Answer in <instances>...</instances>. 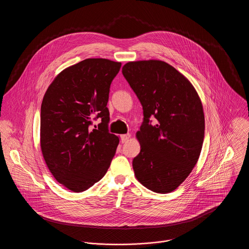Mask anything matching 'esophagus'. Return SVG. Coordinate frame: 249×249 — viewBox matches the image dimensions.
I'll return each mask as SVG.
<instances>
[{"label":"esophagus","instance_id":"obj_1","mask_svg":"<svg viewBox=\"0 0 249 249\" xmlns=\"http://www.w3.org/2000/svg\"><path fill=\"white\" fill-rule=\"evenodd\" d=\"M129 138H130V134L129 133L124 134V135L121 136V141H122V142H126L129 140Z\"/></svg>","mask_w":249,"mask_h":249}]
</instances>
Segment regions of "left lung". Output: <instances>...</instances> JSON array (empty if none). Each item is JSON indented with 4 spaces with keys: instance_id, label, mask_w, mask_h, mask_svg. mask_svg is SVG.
<instances>
[{
    "instance_id": "left-lung-1",
    "label": "left lung",
    "mask_w": 249,
    "mask_h": 249,
    "mask_svg": "<svg viewBox=\"0 0 249 249\" xmlns=\"http://www.w3.org/2000/svg\"><path fill=\"white\" fill-rule=\"evenodd\" d=\"M122 72L142 107L136 134L141 150L132 162L136 178L152 192H173L201 151L205 121L200 99L190 81L164 61L128 62Z\"/></svg>"
}]
</instances>
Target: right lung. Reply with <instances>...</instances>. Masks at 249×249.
<instances>
[{"label": "right lung", "instance_id": "add662e5", "mask_svg": "<svg viewBox=\"0 0 249 249\" xmlns=\"http://www.w3.org/2000/svg\"><path fill=\"white\" fill-rule=\"evenodd\" d=\"M122 63L88 58L61 71L41 105L40 141L45 162L60 184L83 192L107 174L119 138L109 132L110 85ZM101 120L98 126L94 120Z\"/></svg>", "mask_w": 249, "mask_h": 249}]
</instances>
